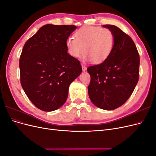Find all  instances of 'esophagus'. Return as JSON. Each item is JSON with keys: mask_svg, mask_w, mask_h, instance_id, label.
Returning a JSON list of instances; mask_svg holds the SVG:
<instances>
[{"mask_svg": "<svg viewBox=\"0 0 156 156\" xmlns=\"http://www.w3.org/2000/svg\"><path fill=\"white\" fill-rule=\"evenodd\" d=\"M82 69H83V72H85V71L87 70V67L83 64H82Z\"/></svg>", "mask_w": 156, "mask_h": 156, "instance_id": "1", "label": "esophagus"}]
</instances>
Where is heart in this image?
<instances>
[{"label": "heart", "instance_id": "b5f03b06", "mask_svg": "<svg viewBox=\"0 0 156 156\" xmlns=\"http://www.w3.org/2000/svg\"><path fill=\"white\" fill-rule=\"evenodd\" d=\"M74 37H69L66 41L68 53L74 58H79L85 52L83 59H92L95 64L105 62L114 48V34L107 28L84 27L75 32Z\"/></svg>", "mask_w": 156, "mask_h": 156}]
</instances>
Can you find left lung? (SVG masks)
Returning <instances> with one entry per match:
<instances>
[{
	"label": "left lung",
	"mask_w": 156,
	"mask_h": 156,
	"mask_svg": "<svg viewBox=\"0 0 156 156\" xmlns=\"http://www.w3.org/2000/svg\"><path fill=\"white\" fill-rule=\"evenodd\" d=\"M115 36L114 48L105 62L87 68L90 99L104 110H114L128 100L139 78L140 58L134 41L119 27L105 25Z\"/></svg>",
	"instance_id": "obj_1"
}]
</instances>
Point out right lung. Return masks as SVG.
<instances>
[{
	"label": "right lung",
	"instance_id": "right-lung-1",
	"mask_svg": "<svg viewBox=\"0 0 156 156\" xmlns=\"http://www.w3.org/2000/svg\"><path fill=\"white\" fill-rule=\"evenodd\" d=\"M75 25L48 24L28 40L20 59V81L30 101L53 111L67 100L70 84L82 72L80 61L68 53L66 41Z\"/></svg>",
	"mask_w": 156,
	"mask_h": 156
}]
</instances>
